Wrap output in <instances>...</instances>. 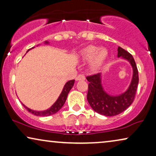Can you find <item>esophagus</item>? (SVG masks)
<instances>
[{
  "label": "esophagus",
  "instance_id": "obj_1",
  "mask_svg": "<svg viewBox=\"0 0 156 156\" xmlns=\"http://www.w3.org/2000/svg\"><path fill=\"white\" fill-rule=\"evenodd\" d=\"M85 76L84 74H80V75H78L76 77V81H84L85 80Z\"/></svg>",
  "mask_w": 156,
  "mask_h": 156
}]
</instances>
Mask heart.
Listing matches in <instances>:
<instances>
[{
	"label": "heart",
	"mask_w": 156,
	"mask_h": 156,
	"mask_svg": "<svg viewBox=\"0 0 156 156\" xmlns=\"http://www.w3.org/2000/svg\"><path fill=\"white\" fill-rule=\"evenodd\" d=\"M108 55V50L105 48L90 45L81 51L80 57L82 61H90L91 69L98 71L104 65Z\"/></svg>",
	"instance_id": "1"
}]
</instances>
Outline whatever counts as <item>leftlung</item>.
<instances>
[{
  "label": "left lung",
  "instance_id": "obj_1",
  "mask_svg": "<svg viewBox=\"0 0 156 156\" xmlns=\"http://www.w3.org/2000/svg\"><path fill=\"white\" fill-rule=\"evenodd\" d=\"M118 57L126 59L133 69L131 82L126 91L119 95L108 94L104 91L101 84V74L89 76V82L87 92V101L94 111L106 116L118 115L129 107L135 98L138 84V72L135 60L132 55L121 47L118 48Z\"/></svg>",
  "mask_w": 156,
  "mask_h": 156
}]
</instances>
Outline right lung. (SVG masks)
<instances>
[{"instance_id": "right-lung-1", "label": "right lung", "mask_w": 156, "mask_h": 156, "mask_svg": "<svg viewBox=\"0 0 156 156\" xmlns=\"http://www.w3.org/2000/svg\"><path fill=\"white\" fill-rule=\"evenodd\" d=\"M44 44H48L49 42L45 41V42H44ZM29 50H27V52H28ZM74 80L68 81V82L65 84V86H64L62 91L60 95H59L58 99H57V101L52 104V106H51L50 108H49L48 109H47V110L37 112V111H35V110L30 109V108H27V106H25L23 104H22L23 105V106H24V107L26 108L27 111H28L29 112H30L31 114L35 115V116H50V115L55 114H56V113L58 112V111L62 107L64 104L65 103L66 99H67V98L68 94H69V91L71 90L72 87L74 86Z\"/></svg>"}]
</instances>
